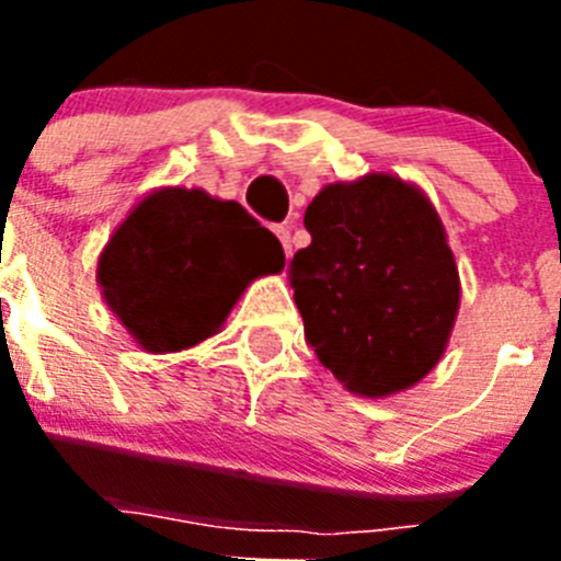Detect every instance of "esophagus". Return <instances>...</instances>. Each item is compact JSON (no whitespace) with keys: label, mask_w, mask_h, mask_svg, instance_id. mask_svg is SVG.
Listing matches in <instances>:
<instances>
[{"label":"esophagus","mask_w":561,"mask_h":561,"mask_svg":"<svg viewBox=\"0 0 561 561\" xmlns=\"http://www.w3.org/2000/svg\"><path fill=\"white\" fill-rule=\"evenodd\" d=\"M275 236L280 238V244H284L286 257H291V232H289V227H286V225L275 227Z\"/></svg>","instance_id":"obj_1"}]
</instances>
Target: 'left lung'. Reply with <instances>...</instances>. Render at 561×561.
I'll use <instances>...</instances> for the list:
<instances>
[{
  "instance_id": "8db88e82",
  "label": "left lung",
  "mask_w": 561,
  "mask_h": 561,
  "mask_svg": "<svg viewBox=\"0 0 561 561\" xmlns=\"http://www.w3.org/2000/svg\"><path fill=\"white\" fill-rule=\"evenodd\" d=\"M304 225L311 244L291 257L289 284L317 359L362 399L419 385L460 309L458 264L427 193L365 173L325 185Z\"/></svg>"
}]
</instances>
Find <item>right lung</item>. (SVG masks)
Instances as JSON below:
<instances>
[{
	"label": "right lung",
	"instance_id": "right-lung-1",
	"mask_svg": "<svg viewBox=\"0 0 561 561\" xmlns=\"http://www.w3.org/2000/svg\"><path fill=\"white\" fill-rule=\"evenodd\" d=\"M286 266L284 247L238 202L202 187L146 193L98 255V286L148 354H176L219 334L255 277Z\"/></svg>",
	"mask_w": 561,
	"mask_h": 561
}]
</instances>
